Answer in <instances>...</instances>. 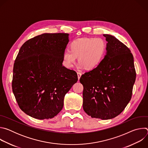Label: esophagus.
Wrapping results in <instances>:
<instances>
[{"label":"esophagus","mask_w":148,"mask_h":148,"mask_svg":"<svg viewBox=\"0 0 148 148\" xmlns=\"http://www.w3.org/2000/svg\"><path fill=\"white\" fill-rule=\"evenodd\" d=\"M81 75H82V73H81V72H79V71H78V72H77V75H78V79H79V78H80Z\"/></svg>","instance_id":"obj_1"}]
</instances>
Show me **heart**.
<instances>
[{"mask_svg": "<svg viewBox=\"0 0 148 148\" xmlns=\"http://www.w3.org/2000/svg\"><path fill=\"white\" fill-rule=\"evenodd\" d=\"M106 43L101 38H81L74 40L69 46L70 50L62 56V62L67 69H72L78 57L79 69L91 70L97 68L103 60Z\"/></svg>", "mask_w": 148, "mask_h": 148, "instance_id": "obj_1", "label": "heart"}]
</instances>
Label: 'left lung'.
<instances>
[{"instance_id": "left-lung-1", "label": "left lung", "mask_w": 148, "mask_h": 148, "mask_svg": "<svg viewBox=\"0 0 148 148\" xmlns=\"http://www.w3.org/2000/svg\"><path fill=\"white\" fill-rule=\"evenodd\" d=\"M107 41L101 64L82 74L83 109L92 118L103 120L120 114L130 101L136 79L130 50L114 36L103 34Z\"/></svg>"}]
</instances>
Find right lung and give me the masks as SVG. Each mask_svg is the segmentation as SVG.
<instances>
[{"label":"right lung","mask_w":148,"mask_h":148,"mask_svg":"<svg viewBox=\"0 0 148 148\" xmlns=\"http://www.w3.org/2000/svg\"><path fill=\"white\" fill-rule=\"evenodd\" d=\"M67 33H44L22 45L13 67L12 90L20 108L38 119H50L62 109L65 95L78 81L62 66Z\"/></svg>","instance_id":"1"}]
</instances>
